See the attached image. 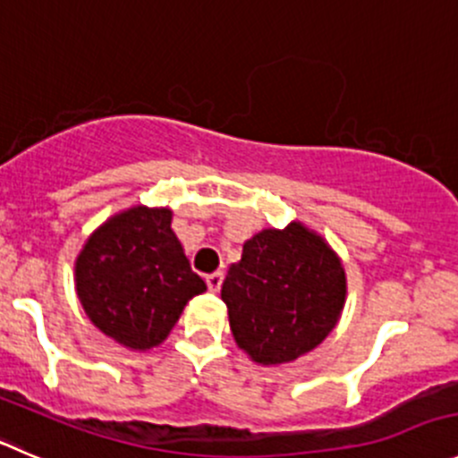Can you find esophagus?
<instances>
[{"label":"esophagus","instance_id":"1","mask_svg":"<svg viewBox=\"0 0 458 458\" xmlns=\"http://www.w3.org/2000/svg\"><path fill=\"white\" fill-rule=\"evenodd\" d=\"M222 281H225V274L222 272H213V274H208L207 276V285H208V290L211 292H217L222 287Z\"/></svg>","mask_w":458,"mask_h":458}]
</instances>
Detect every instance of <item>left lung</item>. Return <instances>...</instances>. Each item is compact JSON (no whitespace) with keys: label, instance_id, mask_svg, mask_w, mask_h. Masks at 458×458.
Returning <instances> with one entry per match:
<instances>
[{"label":"left lung","instance_id":"obj_1","mask_svg":"<svg viewBox=\"0 0 458 458\" xmlns=\"http://www.w3.org/2000/svg\"><path fill=\"white\" fill-rule=\"evenodd\" d=\"M220 294L238 348L256 364L276 367L310 352L337 326L346 272L319 233L290 222L242 245Z\"/></svg>","mask_w":458,"mask_h":458}]
</instances>
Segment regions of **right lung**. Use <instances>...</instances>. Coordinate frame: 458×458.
Returning <instances> with one entry per match:
<instances>
[{"label": "right lung", "instance_id": "right-lung-1", "mask_svg": "<svg viewBox=\"0 0 458 458\" xmlns=\"http://www.w3.org/2000/svg\"><path fill=\"white\" fill-rule=\"evenodd\" d=\"M171 208L132 207L103 222L76 259V292L96 328L132 351L159 346L207 290L171 229Z\"/></svg>", "mask_w": 458, "mask_h": 458}]
</instances>
